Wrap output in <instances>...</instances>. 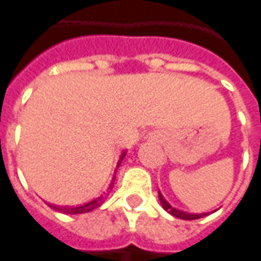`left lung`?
Listing matches in <instances>:
<instances>
[{
    "mask_svg": "<svg viewBox=\"0 0 261 261\" xmlns=\"http://www.w3.org/2000/svg\"><path fill=\"white\" fill-rule=\"evenodd\" d=\"M159 197H160V201H161V205L164 207V210H167L171 216H174V217H178V219H182V220H197V219H201V217H204L205 214H190V213H184L181 210H177L174 207H171V205L168 204L167 201H166V198L161 196V193L159 191Z\"/></svg>",
    "mask_w": 261,
    "mask_h": 261,
    "instance_id": "8db88e82",
    "label": "left lung"
}]
</instances>
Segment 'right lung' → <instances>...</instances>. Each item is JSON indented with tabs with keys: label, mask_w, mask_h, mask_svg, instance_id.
<instances>
[{
	"label": "right lung",
	"mask_w": 261,
	"mask_h": 261,
	"mask_svg": "<svg viewBox=\"0 0 261 261\" xmlns=\"http://www.w3.org/2000/svg\"><path fill=\"white\" fill-rule=\"evenodd\" d=\"M125 155V154H123L121 155V160H123V157ZM121 160H120V163H121ZM120 163H118V166H120ZM113 181H114V178H113ZM111 181V184H110V189L114 186V182ZM102 201H104V197L101 196V197L98 198H94L93 201H90V203H86V204L83 205H77V207H57V205H53V208H56V210H58V212H63V213H67V214H81V213H88L91 212V210H94V208H97V207H100L101 204H102Z\"/></svg>",
	"instance_id": "1"
}]
</instances>
